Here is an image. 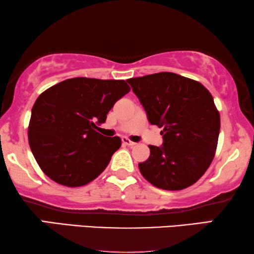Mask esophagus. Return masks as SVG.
<instances>
[{
  "label": "esophagus",
  "instance_id": "esophagus-1",
  "mask_svg": "<svg viewBox=\"0 0 254 254\" xmlns=\"http://www.w3.org/2000/svg\"><path fill=\"white\" fill-rule=\"evenodd\" d=\"M122 142H123V144H126V146H128V147H133V146H135V142H133V141H131L130 139H127V138H126V136H124V138H122Z\"/></svg>",
  "mask_w": 254,
  "mask_h": 254
}]
</instances>
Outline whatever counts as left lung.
I'll return each instance as SVG.
<instances>
[{"instance_id":"left-lung-1","label":"left lung","mask_w":254,"mask_h":254,"mask_svg":"<svg viewBox=\"0 0 254 254\" xmlns=\"http://www.w3.org/2000/svg\"><path fill=\"white\" fill-rule=\"evenodd\" d=\"M152 126L163 127V146H149L139 164L148 182L178 191L194 184L210 166L218 142L220 116L214 98L195 80L159 72L127 80Z\"/></svg>"}]
</instances>
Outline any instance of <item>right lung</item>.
Listing matches in <instances>:
<instances>
[{
	"mask_svg": "<svg viewBox=\"0 0 254 254\" xmlns=\"http://www.w3.org/2000/svg\"><path fill=\"white\" fill-rule=\"evenodd\" d=\"M128 91L124 80L72 78L39 95L31 110L28 140L48 178L76 188L105 170L121 139L107 138L96 128Z\"/></svg>",
	"mask_w": 254,
	"mask_h": 254,
	"instance_id": "add662e5",
	"label": "right lung"
}]
</instances>
